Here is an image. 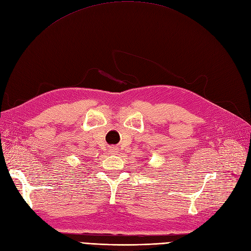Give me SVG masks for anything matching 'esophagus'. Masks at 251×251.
I'll return each mask as SVG.
<instances>
[{
	"mask_svg": "<svg viewBox=\"0 0 251 251\" xmlns=\"http://www.w3.org/2000/svg\"><path fill=\"white\" fill-rule=\"evenodd\" d=\"M109 151L112 153V154H116V152H118V148H116V147H110V148H109Z\"/></svg>",
	"mask_w": 251,
	"mask_h": 251,
	"instance_id": "obj_1",
	"label": "esophagus"
}]
</instances>
